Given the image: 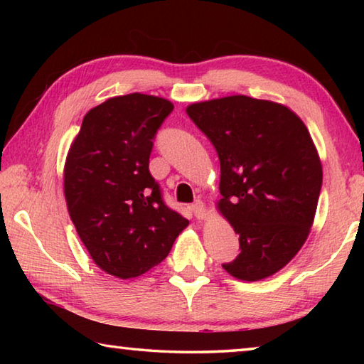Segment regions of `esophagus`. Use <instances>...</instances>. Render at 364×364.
I'll return each instance as SVG.
<instances>
[{"label":"esophagus","instance_id":"1","mask_svg":"<svg viewBox=\"0 0 364 364\" xmlns=\"http://www.w3.org/2000/svg\"><path fill=\"white\" fill-rule=\"evenodd\" d=\"M191 210H193L194 217L197 220H202V218L207 217V208H205V204L202 200H196L194 204L191 205Z\"/></svg>","mask_w":364,"mask_h":364}]
</instances>
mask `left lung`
Returning <instances> with one entry per match:
<instances>
[{
    "label": "left lung",
    "instance_id": "obj_1",
    "mask_svg": "<svg viewBox=\"0 0 364 364\" xmlns=\"http://www.w3.org/2000/svg\"><path fill=\"white\" fill-rule=\"evenodd\" d=\"M189 119L220 159V210L239 234V254L223 263L242 281L274 274L306 241L323 184L310 133L281 104L249 96L197 102Z\"/></svg>",
    "mask_w": 364,
    "mask_h": 364
}]
</instances>
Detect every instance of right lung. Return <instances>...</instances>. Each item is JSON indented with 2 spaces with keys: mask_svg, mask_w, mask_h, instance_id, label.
Here are the masks:
<instances>
[{
  "mask_svg": "<svg viewBox=\"0 0 364 364\" xmlns=\"http://www.w3.org/2000/svg\"><path fill=\"white\" fill-rule=\"evenodd\" d=\"M171 110L157 96L110 97L85 115L65 160L70 218L95 263L117 278L159 264L189 223L165 204L149 171L154 139Z\"/></svg>",
  "mask_w": 364,
  "mask_h": 364,
  "instance_id": "right-lung-1",
  "label": "right lung"
}]
</instances>
